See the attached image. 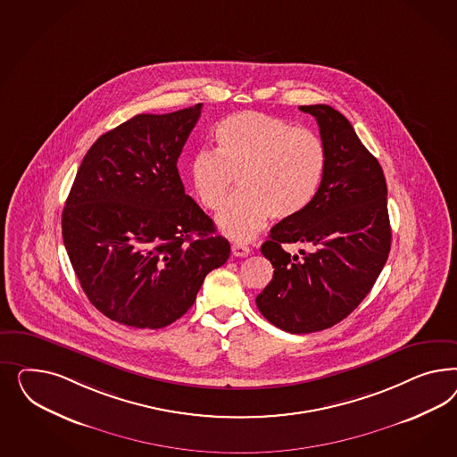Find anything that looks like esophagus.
I'll return each mask as SVG.
<instances>
[{
    "label": "esophagus",
    "instance_id": "esophagus-1",
    "mask_svg": "<svg viewBox=\"0 0 457 457\" xmlns=\"http://www.w3.org/2000/svg\"><path fill=\"white\" fill-rule=\"evenodd\" d=\"M249 251L251 249L248 246H245V245H241V243H233V246H231V253L237 256V258H245V256H248Z\"/></svg>",
    "mask_w": 457,
    "mask_h": 457
}]
</instances>
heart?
I'll return each instance as SVG.
<instances>
[{
    "label": "heart",
    "mask_w": 457,
    "mask_h": 457,
    "mask_svg": "<svg viewBox=\"0 0 457 457\" xmlns=\"http://www.w3.org/2000/svg\"><path fill=\"white\" fill-rule=\"evenodd\" d=\"M216 151L201 149L191 161V182L201 204L220 211L239 180L241 193L218 218L236 241L258 235L270 218L300 216L319 193L325 174L321 138L263 112H237L216 127Z\"/></svg>",
    "instance_id": "heart-1"
}]
</instances>
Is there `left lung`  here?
<instances>
[{
  "mask_svg": "<svg viewBox=\"0 0 457 457\" xmlns=\"http://www.w3.org/2000/svg\"><path fill=\"white\" fill-rule=\"evenodd\" d=\"M317 119L325 147V174L303 212L279 221L262 253L275 271L258 296L264 319L290 333L330 328L372 290L387 262L390 221L384 170L360 142L352 124L330 105H302ZM312 248L303 258L284 246Z\"/></svg>",
  "mask_w": 457,
  "mask_h": 457,
  "instance_id": "8db88e82",
  "label": "left lung"
}]
</instances>
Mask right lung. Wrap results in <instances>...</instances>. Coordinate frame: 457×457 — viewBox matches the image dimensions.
<instances>
[{
    "label": "right lung",
    "instance_id": "right-lung-1",
    "mask_svg": "<svg viewBox=\"0 0 457 457\" xmlns=\"http://www.w3.org/2000/svg\"><path fill=\"white\" fill-rule=\"evenodd\" d=\"M203 104L138 113L94 142L70 189L62 235L90 303L134 328H162L191 306L231 246L184 193L182 147Z\"/></svg>",
    "mask_w": 457,
    "mask_h": 457
}]
</instances>
